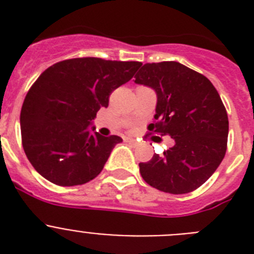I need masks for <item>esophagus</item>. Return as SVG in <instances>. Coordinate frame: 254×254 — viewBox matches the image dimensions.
<instances>
[{"label": "esophagus", "instance_id": "obj_1", "mask_svg": "<svg viewBox=\"0 0 254 254\" xmlns=\"http://www.w3.org/2000/svg\"><path fill=\"white\" fill-rule=\"evenodd\" d=\"M125 141L127 143H129V145H133V146H136V145H137V141L133 140V138H131V137H126Z\"/></svg>", "mask_w": 254, "mask_h": 254}]
</instances>
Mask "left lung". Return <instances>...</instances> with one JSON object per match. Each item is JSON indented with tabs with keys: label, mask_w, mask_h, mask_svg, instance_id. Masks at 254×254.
I'll list each match as a JSON object with an SVG mask.
<instances>
[{
	"label": "left lung",
	"mask_w": 254,
	"mask_h": 254,
	"mask_svg": "<svg viewBox=\"0 0 254 254\" xmlns=\"http://www.w3.org/2000/svg\"><path fill=\"white\" fill-rule=\"evenodd\" d=\"M134 78L158 96L149 129L176 141L164 155L138 164L143 181L172 194L197 190L226 152L229 121L219 93L207 77L174 61L145 64Z\"/></svg>",
	"instance_id": "8db88e82"
}]
</instances>
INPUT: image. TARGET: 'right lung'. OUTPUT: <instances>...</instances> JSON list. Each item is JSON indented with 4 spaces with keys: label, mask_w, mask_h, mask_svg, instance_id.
<instances>
[{
    "label": "right lung",
    "mask_w": 254,
    "mask_h": 254,
    "mask_svg": "<svg viewBox=\"0 0 254 254\" xmlns=\"http://www.w3.org/2000/svg\"><path fill=\"white\" fill-rule=\"evenodd\" d=\"M141 62L72 58L48 67L22 103V147L34 169L62 187L85 185L103 170L120 136L91 133L89 125L109 95ZM94 131V127H91Z\"/></svg>",
    "instance_id": "obj_1"
}]
</instances>
